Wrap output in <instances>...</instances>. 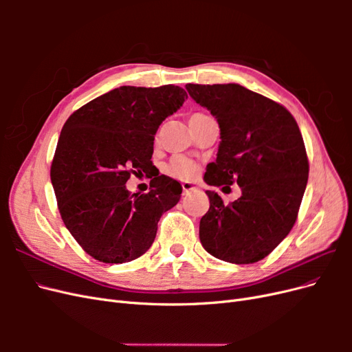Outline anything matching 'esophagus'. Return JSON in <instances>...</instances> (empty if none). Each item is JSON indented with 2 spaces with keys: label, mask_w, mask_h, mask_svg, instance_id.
<instances>
[{
  "label": "esophagus",
  "mask_w": 352,
  "mask_h": 352,
  "mask_svg": "<svg viewBox=\"0 0 352 352\" xmlns=\"http://www.w3.org/2000/svg\"><path fill=\"white\" fill-rule=\"evenodd\" d=\"M195 189H197V186H195L194 184H190V182H184V184H182V190H184V194L192 192V190H195Z\"/></svg>",
  "instance_id": "1"
}]
</instances>
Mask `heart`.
<instances>
[{
	"label": "heart",
	"instance_id": "obj_1",
	"mask_svg": "<svg viewBox=\"0 0 352 352\" xmlns=\"http://www.w3.org/2000/svg\"><path fill=\"white\" fill-rule=\"evenodd\" d=\"M194 116H206V114L197 113ZM166 172L176 179L188 180V179H192L197 175L198 167H197L195 162H192L190 158L184 157V155H176L170 160V163L166 167Z\"/></svg>",
	"mask_w": 352,
	"mask_h": 352
}]
</instances>
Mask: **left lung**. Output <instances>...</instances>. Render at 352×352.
Here are the masks:
<instances>
[{
  "instance_id": "left-lung-1",
  "label": "left lung",
  "mask_w": 352,
  "mask_h": 352,
  "mask_svg": "<svg viewBox=\"0 0 352 352\" xmlns=\"http://www.w3.org/2000/svg\"><path fill=\"white\" fill-rule=\"evenodd\" d=\"M186 89L220 127L206 184H238L242 190L230 204L206 190L210 208L199 221V241L219 260L257 263L287 236L298 217L308 180L300 127L283 105L238 83H188Z\"/></svg>"
}]
</instances>
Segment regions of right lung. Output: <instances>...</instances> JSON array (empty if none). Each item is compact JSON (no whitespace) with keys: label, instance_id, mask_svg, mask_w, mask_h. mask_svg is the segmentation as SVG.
I'll return each instance as SVG.
<instances>
[{"label":"right lung","instance_id":"1","mask_svg":"<svg viewBox=\"0 0 352 352\" xmlns=\"http://www.w3.org/2000/svg\"><path fill=\"white\" fill-rule=\"evenodd\" d=\"M188 98L175 85L120 87L85 104L65 123L51 164L63 221L92 258L122 264L153 245L157 223L182 194L177 180L155 173L154 135ZM152 179L146 195H131V174Z\"/></svg>","mask_w":352,"mask_h":352}]
</instances>
